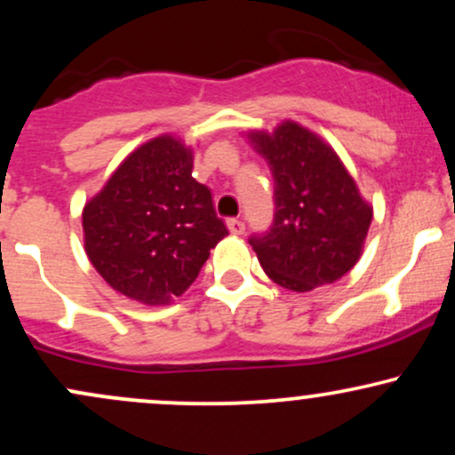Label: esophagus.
I'll return each mask as SVG.
<instances>
[{
    "label": "esophagus",
    "instance_id": "esophagus-1",
    "mask_svg": "<svg viewBox=\"0 0 455 455\" xmlns=\"http://www.w3.org/2000/svg\"><path fill=\"white\" fill-rule=\"evenodd\" d=\"M227 227H228V231H231L233 235H242L245 231V224L239 220V218H228Z\"/></svg>",
    "mask_w": 455,
    "mask_h": 455
}]
</instances>
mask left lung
<instances>
[{
  "instance_id": "obj_1",
  "label": "left lung",
  "mask_w": 455,
  "mask_h": 455,
  "mask_svg": "<svg viewBox=\"0 0 455 455\" xmlns=\"http://www.w3.org/2000/svg\"><path fill=\"white\" fill-rule=\"evenodd\" d=\"M250 139L274 175V222L248 239L260 267L297 293L342 278L362 254L372 207L336 151L295 122Z\"/></svg>"
}]
</instances>
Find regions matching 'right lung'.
Returning a JSON list of instances; mask_svg holds the SVG:
<instances>
[{
	"label": "right lung",
	"mask_w": 455,
	"mask_h": 455,
	"mask_svg": "<svg viewBox=\"0 0 455 455\" xmlns=\"http://www.w3.org/2000/svg\"><path fill=\"white\" fill-rule=\"evenodd\" d=\"M83 231L98 274L148 306L184 293L228 235L210 188L192 177V151L169 134L119 164L83 210Z\"/></svg>",
	"instance_id": "add662e5"
}]
</instances>
